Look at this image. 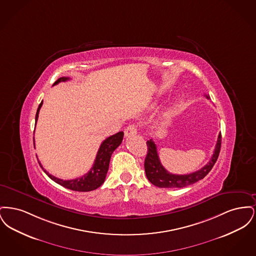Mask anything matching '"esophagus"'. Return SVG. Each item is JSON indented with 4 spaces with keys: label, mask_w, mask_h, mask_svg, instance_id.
<instances>
[{
    "label": "esophagus",
    "mask_w": 256,
    "mask_h": 256,
    "mask_svg": "<svg viewBox=\"0 0 256 256\" xmlns=\"http://www.w3.org/2000/svg\"><path fill=\"white\" fill-rule=\"evenodd\" d=\"M137 132V126L135 124H130L128 126H126V128L124 130V136L126 137H130L132 135H134Z\"/></svg>",
    "instance_id": "1"
}]
</instances>
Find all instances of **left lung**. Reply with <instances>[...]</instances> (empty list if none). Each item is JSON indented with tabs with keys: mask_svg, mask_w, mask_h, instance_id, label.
I'll list each match as a JSON object with an SVG mask.
<instances>
[{
	"mask_svg": "<svg viewBox=\"0 0 256 256\" xmlns=\"http://www.w3.org/2000/svg\"><path fill=\"white\" fill-rule=\"evenodd\" d=\"M207 98H209L206 96ZM220 144H222V135L220 132L217 140V144L214 150V154L210 161L207 163L204 167L194 172L187 174H170L166 170L159 159L158 148L152 139L146 141L148 146V152L145 158V172H146V178L150 182L158 186L159 188H182L185 186L194 184V183L202 180L207 174L213 168L214 164L216 163L220 150Z\"/></svg>",
	"mask_w": 256,
	"mask_h": 256,
	"instance_id": "left-lung-1",
	"label": "left lung"
}]
</instances>
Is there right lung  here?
I'll list each match as a JSON object with an SVG mask.
<instances>
[{"instance_id":"obj_1","label":"right lung","mask_w":256,"mask_h":256,"mask_svg":"<svg viewBox=\"0 0 256 256\" xmlns=\"http://www.w3.org/2000/svg\"><path fill=\"white\" fill-rule=\"evenodd\" d=\"M70 80L69 78L63 76L60 78L54 84V86L60 84V82H66ZM43 104V100L40 102L38 108H37L36 115V124L38 119V114H39V110L41 108ZM122 138H124V132H120L118 134H114L112 136H110L108 138H106L100 146V148L98 150L97 156L95 159V162L93 164V167L91 168V170H89L87 174H84L82 176H80L78 178L71 180H63L58 178H56L52 174H50L47 170H45L41 163L38 160V163L40 165V167L43 169V170L48 174L50 178L52 180H54V182L60 184L61 186L73 190V191H78V192H88V191H93L95 189L98 188L102 183L104 182L108 167H110V158L111 154H113V152L121 145L122 143Z\"/></svg>"}]
</instances>
